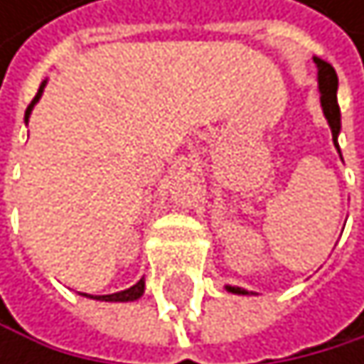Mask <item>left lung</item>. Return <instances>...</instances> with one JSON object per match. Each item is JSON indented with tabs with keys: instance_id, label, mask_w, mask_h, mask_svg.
Wrapping results in <instances>:
<instances>
[{
	"instance_id": "obj_1",
	"label": "left lung",
	"mask_w": 364,
	"mask_h": 364,
	"mask_svg": "<svg viewBox=\"0 0 364 364\" xmlns=\"http://www.w3.org/2000/svg\"><path fill=\"white\" fill-rule=\"evenodd\" d=\"M316 67H318V93H321V109H323V115L330 124V131H332V139H334V146L341 155V148H338V133H341V109H338V102H336V89H338V78H336V72L334 67L328 65L326 60L321 58H314ZM343 159V157H341ZM227 292L231 295H255V292H249L240 286H225Z\"/></svg>"
}]
</instances>
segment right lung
Segmentation results:
<instances>
[{"label":"right lung","instance_id":"1","mask_svg":"<svg viewBox=\"0 0 364 364\" xmlns=\"http://www.w3.org/2000/svg\"><path fill=\"white\" fill-rule=\"evenodd\" d=\"M46 85H48V80H43L41 82V87H38V91H36V95H34V100L30 102V107L26 109V124H28V119H30V115H32V109H34V105L41 100V95H43V89H46ZM144 288H146V282H144V277L135 284V286H131V288H127V290H119V292H113V295H87V292H80L82 297H89V299H95V301H111V304H124V301H137L141 295H144Z\"/></svg>","mask_w":364,"mask_h":364}]
</instances>
